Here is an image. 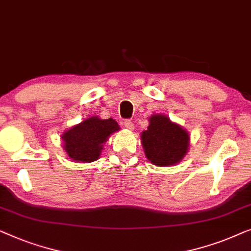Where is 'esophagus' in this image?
<instances>
[{"mask_svg": "<svg viewBox=\"0 0 251 251\" xmlns=\"http://www.w3.org/2000/svg\"><path fill=\"white\" fill-rule=\"evenodd\" d=\"M123 124H124V127L126 129H128V130L134 129V124L132 123V121H129V119H126V121H124Z\"/></svg>", "mask_w": 251, "mask_h": 251, "instance_id": "1", "label": "esophagus"}]
</instances>
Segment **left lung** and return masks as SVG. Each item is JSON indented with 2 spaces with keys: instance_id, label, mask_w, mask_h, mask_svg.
<instances>
[{
  "instance_id": "obj_1",
  "label": "left lung",
  "mask_w": 251,
  "mask_h": 251,
  "mask_svg": "<svg viewBox=\"0 0 251 251\" xmlns=\"http://www.w3.org/2000/svg\"><path fill=\"white\" fill-rule=\"evenodd\" d=\"M142 146L153 165H175L188 151L189 134L166 116L153 115L148 129L142 133Z\"/></svg>"
}]
</instances>
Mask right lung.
Instances as JSON below:
<instances>
[{"mask_svg":"<svg viewBox=\"0 0 251 251\" xmlns=\"http://www.w3.org/2000/svg\"><path fill=\"white\" fill-rule=\"evenodd\" d=\"M118 129L117 122L112 118L91 117L63 134L66 152L75 161L97 160L103 147L102 144L111 133Z\"/></svg>","mask_w":251,"mask_h":251,"instance_id":"right-lung-1","label":"right lung"}]
</instances>
